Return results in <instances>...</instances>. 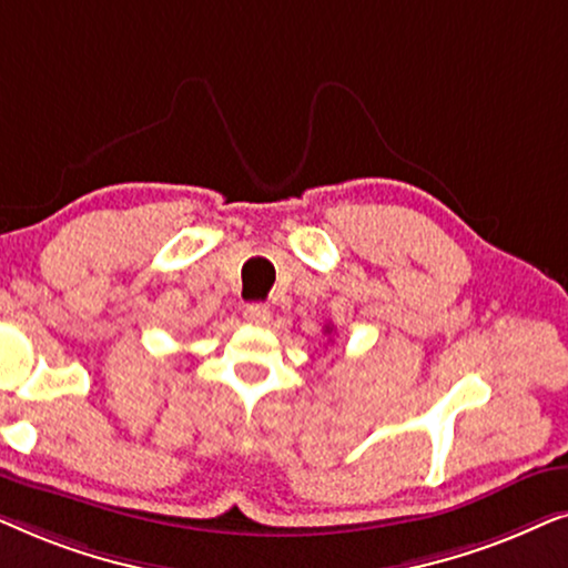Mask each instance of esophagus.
Instances as JSON below:
<instances>
[{
  "label": "esophagus",
  "instance_id": "esophagus-1",
  "mask_svg": "<svg viewBox=\"0 0 568 568\" xmlns=\"http://www.w3.org/2000/svg\"><path fill=\"white\" fill-rule=\"evenodd\" d=\"M245 321L253 323V325H266L268 317H271V310L266 305H261V302H253V305L245 307Z\"/></svg>",
  "mask_w": 568,
  "mask_h": 568
}]
</instances>
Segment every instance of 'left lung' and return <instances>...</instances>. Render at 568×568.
Segmentation results:
<instances>
[{"label": "left lung", "mask_w": 568, "mask_h": 568, "mask_svg": "<svg viewBox=\"0 0 568 568\" xmlns=\"http://www.w3.org/2000/svg\"><path fill=\"white\" fill-rule=\"evenodd\" d=\"M333 328H331V325H325V333H331Z\"/></svg>", "instance_id": "1"}]
</instances>
